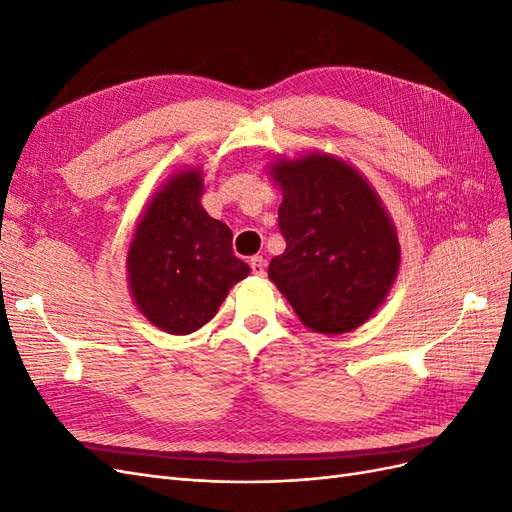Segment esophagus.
<instances>
[{
  "mask_svg": "<svg viewBox=\"0 0 512 512\" xmlns=\"http://www.w3.org/2000/svg\"><path fill=\"white\" fill-rule=\"evenodd\" d=\"M250 269H252L254 275L265 277V273H267V260L262 258V256H254V258L250 260Z\"/></svg>",
  "mask_w": 512,
  "mask_h": 512,
  "instance_id": "34e87169",
  "label": "esophagus"
}]
</instances>
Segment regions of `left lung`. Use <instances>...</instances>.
<instances>
[{
  "label": "left lung",
  "mask_w": 512,
  "mask_h": 512,
  "mask_svg": "<svg viewBox=\"0 0 512 512\" xmlns=\"http://www.w3.org/2000/svg\"><path fill=\"white\" fill-rule=\"evenodd\" d=\"M284 192L286 250L269 265L305 327L348 333L376 312L399 269L395 228L369 183L348 164L309 153L271 170Z\"/></svg>",
  "instance_id": "obj_1"
}]
</instances>
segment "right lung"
Segmentation results:
<instances>
[{"instance_id": "add662e5", "label": "right lung", "mask_w": 512, "mask_h": 512, "mask_svg": "<svg viewBox=\"0 0 512 512\" xmlns=\"http://www.w3.org/2000/svg\"><path fill=\"white\" fill-rule=\"evenodd\" d=\"M203 177L183 170L153 196L128 252V280L138 309L156 327L188 335L203 327L228 288L250 273L232 254L230 228L200 205Z\"/></svg>"}]
</instances>
